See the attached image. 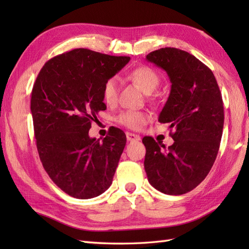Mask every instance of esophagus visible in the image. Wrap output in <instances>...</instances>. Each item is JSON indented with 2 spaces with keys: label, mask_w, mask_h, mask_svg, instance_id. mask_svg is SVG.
Returning a JSON list of instances; mask_svg holds the SVG:
<instances>
[{
  "label": "esophagus",
  "mask_w": 249,
  "mask_h": 249,
  "mask_svg": "<svg viewBox=\"0 0 249 249\" xmlns=\"http://www.w3.org/2000/svg\"><path fill=\"white\" fill-rule=\"evenodd\" d=\"M126 138H127V141H139L140 140V136L138 135H135V134H131V133H126Z\"/></svg>",
  "instance_id": "34e87169"
}]
</instances>
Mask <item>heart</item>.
<instances>
[{
  "label": "heart",
  "mask_w": 249,
  "mask_h": 249,
  "mask_svg": "<svg viewBox=\"0 0 249 249\" xmlns=\"http://www.w3.org/2000/svg\"><path fill=\"white\" fill-rule=\"evenodd\" d=\"M128 78L135 82L145 94H151L158 87L160 78L158 73L149 66H139L128 72ZM119 93V81L116 77H111L105 81L103 86V97L108 105L115 104ZM116 121L121 125L130 129H140L147 121L149 115L143 111L125 110L121 112Z\"/></svg>",
  "instance_id": "1"
}]
</instances>
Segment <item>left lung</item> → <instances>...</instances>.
I'll use <instances>...</instances> for the list:
<instances>
[{"instance_id": "left-lung-1", "label": "left lung", "mask_w": 249, "mask_h": 249, "mask_svg": "<svg viewBox=\"0 0 249 249\" xmlns=\"http://www.w3.org/2000/svg\"><path fill=\"white\" fill-rule=\"evenodd\" d=\"M146 60L162 68L171 91L158 121L169 123L173 144L166 147L152 137L142 142L150 184L167 195H183L208 176L217 156L224 128V104L212 71L186 51L161 48Z\"/></svg>"}]
</instances>
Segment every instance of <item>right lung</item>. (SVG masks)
<instances>
[{
  "mask_svg": "<svg viewBox=\"0 0 249 249\" xmlns=\"http://www.w3.org/2000/svg\"><path fill=\"white\" fill-rule=\"evenodd\" d=\"M89 49L52 57L36 78L31 98L37 151L57 187L78 199L102 195L112 184L126 136L113 127L103 141L89 136L106 110L103 86L129 62Z\"/></svg>",
  "mask_w": 249,
  "mask_h": 249,
  "instance_id": "right-lung-1",
  "label": "right lung"
}]
</instances>
